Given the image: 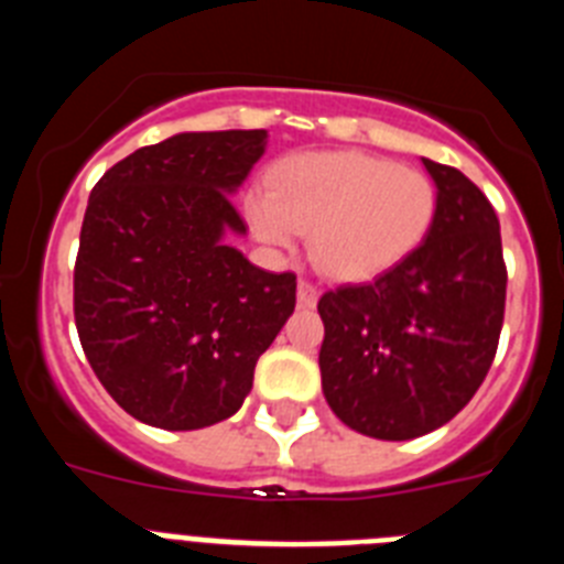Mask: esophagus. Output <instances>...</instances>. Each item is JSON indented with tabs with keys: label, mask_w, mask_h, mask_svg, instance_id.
<instances>
[{
	"label": "esophagus",
	"mask_w": 564,
	"mask_h": 564,
	"mask_svg": "<svg viewBox=\"0 0 564 564\" xmlns=\"http://www.w3.org/2000/svg\"><path fill=\"white\" fill-rule=\"evenodd\" d=\"M296 299L302 307H313L318 302V288L313 285V282H307V279H299Z\"/></svg>",
	"instance_id": "obj_1"
}]
</instances>
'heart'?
Here are the masks:
<instances>
[{
	"instance_id": "heart-1",
	"label": "heart",
	"mask_w": 564,
	"mask_h": 564,
	"mask_svg": "<svg viewBox=\"0 0 564 564\" xmlns=\"http://www.w3.org/2000/svg\"><path fill=\"white\" fill-rule=\"evenodd\" d=\"M248 217L268 246L291 248L311 231V257L336 279H367L401 262L426 237L435 186L423 172L364 152L293 158L268 181V197L248 200Z\"/></svg>"
}]
</instances>
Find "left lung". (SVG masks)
Wrapping results in <instances>:
<instances>
[{
	"instance_id": "1",
	"label": "left lung",
	"mask_w": 564,
	"mask_h": 564,
	"mask_svg": "<svg viewBox=\"0 0 564 564\" xmlns=\"http://www.w3.org/2000/svg\"><path fill=\"white\" fill-rule=\"evenodd\" d=\"M437 188L421 246L318 299L322 390L350 430L412 441L449 423L495 361L506 313L500 220L486 194L423 158Z\"/></svg>"
}]
</instances>
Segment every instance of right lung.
<instances>
[{
	"label": "right lung",
	"instance_id": "add662e5",
	"mask_svg": "<svg viewBox=\"0 0 564 564\" xmlns=\"http://www.w3.org/2000/svg\"><path fill=\"white\" fill-rule=\"evenodd\" d=\"M265 129L181 132L115 163L89 194L73 311L115 403L169 432L231 417L296 307V276L251 265L231 194Z\"/></svg>",
	"mask_w": 564,
	"mask_h": 564
}]
</instances>
